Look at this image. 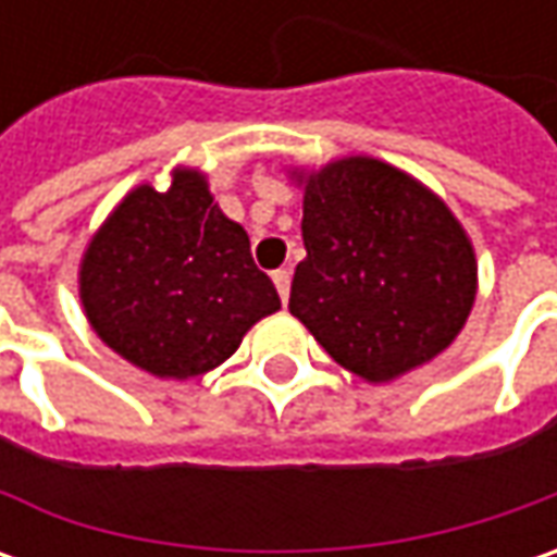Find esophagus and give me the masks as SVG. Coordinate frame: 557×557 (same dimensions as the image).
Listing matches in <instances>:
<instances>
[{
  "label": "esophagus",
  "instance_id": "esophagus-1",
  "mask_svg": "<svg viewBox=\"0 0 557 557\" xmlns=\"http://www.w3.org/2000/svg\"><path fill=\"white\" fill-rule=\"evenodd\" d=\"M272 282H275V288H278V297L288 304V294H290V269H275L272 272Z\"/></svg>",
  "mask_w": 557,
  "mask_h": 557
}]
</instances>
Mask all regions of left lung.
<instances>
[{
	"label": "left lung",
	"instance_id": "1",
	"mask_svg": "<svg viewBox=\"0 0 557 557\" xmlns=\"http://www.w3.org/2000/svg\"><path fill=\"white\" fill-rule=\"evenodd\" d=\"M304 185L297 315L337 366L372 384L443 354L478 294V260L453 210L374 158L290 170Z\"/></svg>",
	"mask_w": 557,
	"mask_h": 557
}]
</instances>
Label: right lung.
Segmentation results:
<instances>
[{
	"label": "right lung",
	"instance_id": "1",
	"mask_svg": "<svg viewBox=\"0 0 557 557\" xmlns=\"http://www.w3.org/2000/svg\"><path fill=\"white\" fill-rule=\"evenodd\" d=\"M79 300L114 354L176 381L216 369L250 325L282 310L247 232L188 166L166 191L145 183L114 207L83 253Z\"/></svg>",
	"mask_w": 557,
	"mask_h": 557
}]
</instances>
